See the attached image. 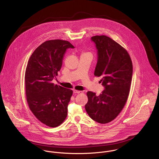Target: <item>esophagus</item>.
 I'll return each instance as SVG.
<instances>
[{
	"instance_id": "obj_1",
	"label": "esophagus",
	"mask_w": 159,
	"mask_h": 159,
	"mask_svg": "<svg viewBox=\"0 0 159 159\" xmlns=\"http://www.w3.org/2000/svg\"><path fill=\"white\" fill-rule=\"evenodd\" d=\"M73 93H74L75 94H77V93H82V91H77V90H74V91H73Z\"/></svg>"
}]
</instances>
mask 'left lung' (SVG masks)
Wrapping results in <instances>:
<instances>
[{
  "label": "left lung",
  "mask_w": 159,
  "mask_h": 159,
  "mask_svg": "<svg viewBox=\"0 0 159 159\" xmlns=\"http://www.w3.org/2000/svg\"><path fill=\"white\" fill-rule=\"evenodd\" d=\"M97 49L95 76H101L105 90L99 95L88 91L86 112L92 119L107 124L120 113L127 100L131 85L133 65L122 46L106 35L91 37Z\"/></svg>",
  "instance_id": "1"
}]
</instances>
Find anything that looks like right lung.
Listing matches in <instances>:
<instances>
[{
	"label": "right lung",
	"mask_w": 159,
	"mask_h": 159,
	"mask_svg": "<svg viewBox=\"0 0 159 159\" xmlns=\"http://www.w3.org/2000/svg\"><path fill=\"white\" fill-rule=\"evenodd\" d=\"M68 41L51 40L32 53L25 72L26 99L34 116L50 127L61 125L67 116L72 90L54 85L52 80L60 71L67 49L74 48Z\"/></svg>",
	"instance_id": "obj_1"
}]
</instances>
